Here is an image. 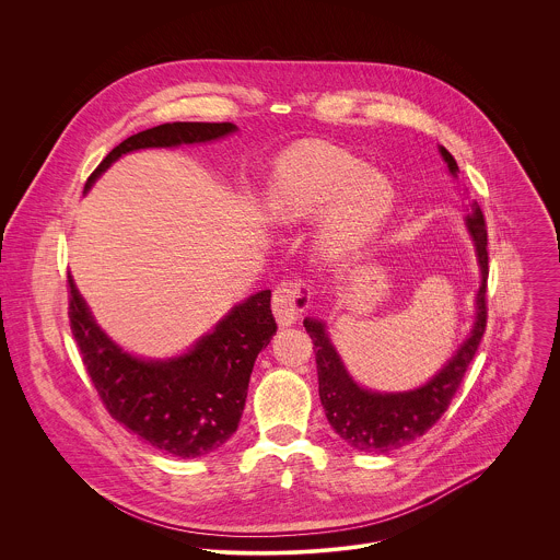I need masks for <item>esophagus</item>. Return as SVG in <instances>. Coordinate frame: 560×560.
<instances>
[{
    "mask_svg": "<svg viewBox=\"0 0 560 560\" xmlns=\"http://www.w3.org/2000/svg\"><path fill=\"white\" fill-rule=\"evenodd\" d=\"M273 315L278 323L291 325L302 317V313L311 306V289L302 280H284L273 291Z\"/></svg>",
    "mask_w": 560,
    "mask_h": 560,
    "instance_id": "1",
    "label": "esophagus"
}]
</instances>
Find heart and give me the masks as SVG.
I'll return each mask as SVG.
<instances>
[{"label": "heart", "instance_id": "b5f03b06", "mask_svg": "<svg viewBox=\"0 0 560 560\" xmlns=\"http://www.w3.org/2000/svg\"><path fill=\"white\" fill-rule=\"evenodd\" d=\"M393 200L386 176L320 142H306L278 161L265 194V207L280 224L308 222L325 210L319 243L329 256H345L371 240Z\"/></svg>", "mask_w": 560, "mask_h": 560}]
</instances>
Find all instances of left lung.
<instances>
[{"instance_id":"1","label":"left lung","mask_w":560,"mask_h":560,"mask_svg":"<svg viewBox=\"0 0 560 560\" xmlns=\"http://www.w3.org/2000/svg\"><path fill=\"white\" fill-rule=\"evenodd\" d=\"M440 153L448 163L453 176H457L459 165L455 158L440 147ZM468 231L477 247L480 265V287L477 295V320L470 336L455 351V355L444 364V369L424 386L409 393H371L360 388L347 373L340 355L336 353L331 340L325 334V325L317 319L304 320L306 331L313 338V349L317 358L319 373L320 405L325 409L331 429L353 448L362 453H390L409 444L411 440L424 435L448 409L464 375L479 351L480 338L487 325V229L479 205L466 218Z\"/></svg>"}]
</instances>
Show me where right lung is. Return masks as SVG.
Listing matches in <instances>:
<instances>
[{
  "label": "right lung",
  "mask_w": 560,
  "mask_h": 560,
  "mask_svg": "<svg viewBox=\"0 0 560 560\" xmlns=\"http://www.w3.org/2000/svg\"><path fill=\"white\" fill-rule=\"evenodd\" d=\"M233 122H165L120 142L85 180V191L118 158L224 138ZM69 319L85 371L109 416L149 446L180 459L220 448L240 427L254 360L278 325L271 291L235 306L187 353L140 360L125 353L94 323L69 273Z\"/></svg>",
  "instance_id": "add662e5"
}]
</instances>
